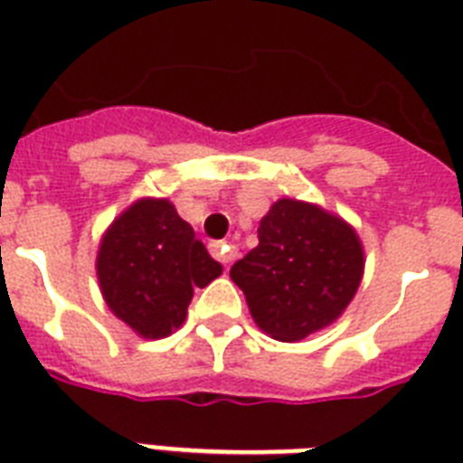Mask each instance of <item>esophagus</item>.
Wrapping results in <instances>:
<instances>
[{"mask_svg":"<svg viewBox=\"0 0 463 463\" xmlns=\"http://www.w3.org/2000/svg\"><path fill=\"white\" fill-rule=\"evenodd\" d=\"M211 254H213L223 267H231V261L235 260L238 250H235V245H228V242H213V245H211Z\"/></svg>","mask_w":463,"mask_h":463,"instance_id":"esophagus-1","label":"esophagus"}]
</instances>
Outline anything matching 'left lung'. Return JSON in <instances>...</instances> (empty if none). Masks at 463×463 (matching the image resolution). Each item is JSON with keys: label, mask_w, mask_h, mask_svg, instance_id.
<instances>
[{"label": "left lung", "mask_w": 463, "mask_h": 463, "mask_svg": "<svg viewBox=\"0 0 463 463\" xmlns=\"http://www.w3.org/2000/svg\"><path fill=\"white\" fill-rule=\"evenodd\" d=\"M257 235L260 245L231 269L257 326L293 344L336 322L365 271L355 228L317 203L286 196L271 203Z\"/></svg>", "instance_id": "1"}]
</instances>
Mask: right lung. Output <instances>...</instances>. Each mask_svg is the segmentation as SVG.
Instances as JSON below:
<instances>
[{
    "instance_id": "add662e5",
    "label": "right lung",
    "mask_w": 463,
    "mask_h": 463,
    "mask_svg": "<svg viewBox=\"0 0 463 463\" xmlns=\"http://www.w3.org/2000/svg\"><path fill=\"white\" fill-rule=\"evenodd\" d=\"M98 286L110 312L141 338H163L187 319L194 288L223 274L173 202L144 196L100 238Z\"/></svg>"
}]
</instances>
